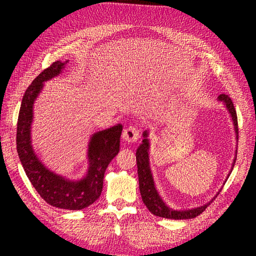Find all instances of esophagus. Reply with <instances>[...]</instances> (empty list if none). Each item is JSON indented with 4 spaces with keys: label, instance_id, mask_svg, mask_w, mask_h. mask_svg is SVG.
I'll use <instances>...</instances> for the list:
<instances>
[{
    "label": "esophagus",
    "instance_id": "obj_1",
    "mask_svg": "<svg viewBox=\"0 0 256 256\" xmlns=\"http://www.w3.org/2000/svg\"><path fill=\"white\" fill-rule=\"evenodd\" d=\"M123 140L125 142H128V144H132V142H136L138 136H140V130L136 126H132L130 125L128 128H125L123 131Z\"/></svg>",
    "mask_w": 256,
    "mask_h": 256
}]
</instances>
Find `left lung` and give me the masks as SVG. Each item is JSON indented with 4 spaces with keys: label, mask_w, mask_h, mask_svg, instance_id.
<instances>
[{
    "label": "left lung",
    "mask_w": 256,
    "mask_h": 256,
    "mask_svg": "<svg viewBox=\"0 0 256 256\" xmlns=\"http://www.w3.org/2000/svg\"><path fill=\"white\" fill-rule=\"evenodd\" d=\"M218 100L224 102V107L227 108L229 114H230V118L232 120L234 130H235L236 134V140L238 141V124H237V114L235 110V107H234V104L232 99L229 98L228 94H222L218 96ZM149 133L148 131L144 132V140H142V144L138 146L136 149V164H138V188H140V193L142 201H144V204L148 208L151 214L162 216V218H167V219H174V220H180V219H192L196 218V216L202 214L203 211L206 209V206L210 204V203L214 201V198L218 196L219 192L216 194L214 198L198 208H192V209H183V210H177L172 209L170 206L166 204V202L162 200V196H160L159 192L157 190V188L154 185V176L152 172H151L150 168V162H149V149H150V144L148 138ZM235 158H234L232 170L229 172L227 178L229 175L232 174V170L234 168V164L236 162L237 157V150L235 152ZM226 178V180H227ZM224 180V182H226Z\"/></svg>",
    "instance_id": "obj_1"
}]
</instances>
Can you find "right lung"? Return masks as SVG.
I'll use <instances>...</instances> for the list:
<instances>
[{"label":"right lung","instance_id":"obj_1","mask_svg":"<svg viewBox=\"0 0 256 256\" xmlns=\"http://www.w3.org/2000/svg\"><path fill=\"white\" fill-rule=\"evenodd\" d=\"M68 62L56 60L26 90L16 128V151L26 175L42 198L58 209L81 210L92 204L100 196L106 168L120 151L123 126L122 124H116L92 134L86 152L88 170L81 180H72L55 174L40 162L32 144L34 102L44 88V82L60 76Z\"/></svg>","mask_w":256,"mask_h":256}]
</instances>
